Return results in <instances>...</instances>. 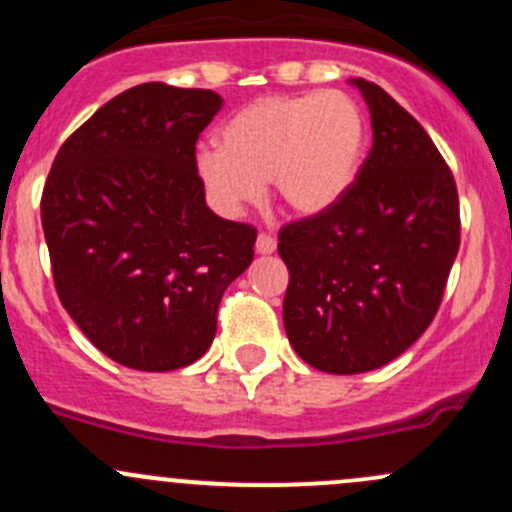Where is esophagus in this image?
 Listing matches in <instances>:
<instances>
[{
  "label": "esophagus",
  "instance_id": "obj_1",
  "mask_svg": "<svg viewBox=\"0 0 512 512\" xmlns=\"http://www.w3.org/2000/svg\"><path fill=\"white\" fill-rule=\"evenodd\" d=\"M257 252H260V255H272V252H275V247H277V240L275 237L270 235V232H260V235H257Z\"/></svg>",
  "mask_w": 512,
  "mask_h": 512
}]
</instances>
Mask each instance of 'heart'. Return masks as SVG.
<instances>
[{"label":"heart","mask_w":512,"mask_h":512,"mask_svg":"<svg viewBox=\"0 0 512 512\" xmlns=\"http://www.w3.org/2000/svg\"><path fill=\"white\" fill-rule=\"evenodd\" d=\"M364 141V111L344 91L260 96L223 123L220 148L195 153V175L230 218L262 198L267 180L287 210L319 215L349 193Z\"/></svg>","instance_id":"1"}]
</instances>
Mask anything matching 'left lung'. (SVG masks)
I'll return each mask as SVG.
<instances>
[{"label": "left lung", "mask_w": 512, "mask_h": 512, "mask_svg": "<svg viewBox=\"0 0 512 512\" xmlns=\"http://www.w3.org/2000/svg\"><path fill=\"white\" fill-rule=\"evenodd\" d=\"M369 103L374 146L349 193L280 230L282 304L294 352L327 374H361L404 354L441 307L461 245L451 168L421 123L381 86Z\"/></svg>", "instance_id": "obj_1"}]
</instances>
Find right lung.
Returning <instances> with one entry per match:
<instances>
[{
  "label": "right lung",
  "mask_w": 512,
  "mask_h": 512,
  "mask_svg": "<svg viewBox=\"0 0 512 512\" xmlns=\"http://www.w3.org/2000/svg\"><path fill=\"white\" fill-rule=\"evenodd\" d=\"M223 98L151 81L76 128L41 193L56 294L89 342L138 371H173L213 344L223 292L257 230L205 205L195 143Z\"/></svg>",
  "instance_id": "right-lung-1"
}]
</instances>
